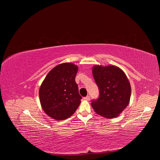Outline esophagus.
<instances>
[{
  "label": "esophagus",
  "instance_id": "1",
  "mask_svg": "<svg viewBox=\"0 0 160 160\" xmlns=\"http://www.w3.org/2000/svg\"><path fill=\"white\" fill-rule=\"evenodd\" d=\"M90 99V98L89 96H87L83 98V99H84V100H86V101H89Z\"/></svg>",
  "mask_w": 160,
  "mask_h": 160
}]
</instances>
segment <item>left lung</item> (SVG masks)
<instances>
[{
    "label": "left lung",
    "mask_w": 160,
    "mask_h": 160,
    "mask_svg": "<svg viewBox=\"0 0 160 160\" xmlns=\"http://www.w3.org/2000/svg\"><path fill=\"white\" fill-rule=\"evenodd\" d=\"M92 74L99 90V98L91 102L98 115L108 119L117 117L129 104L131 87L125 73L115 66L96 65Z\"/></svg>",
    "instance_id": "8db88e82"
}]
</instances>
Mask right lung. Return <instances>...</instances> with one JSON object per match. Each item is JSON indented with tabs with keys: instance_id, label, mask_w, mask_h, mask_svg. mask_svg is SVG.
Returning a JSON list of instances; mask_svg holds the SVG:
<instances>
[{
	"instance_id": "1",
	"label": "right lung",
	"mask_w": 160,
	"mask_h": 160,
	"mask_svg": "<svg viewBox=\"0 0 160 160\" xmlns=\"http://www.w3.org/2000/svg\"><path fill=\"white\" fill-rule=\"evenodd\" d=\"M78 66L72 62L60 64L45 77L39 89L41 106L47 115L56 120L71 117L82 99L75 77Z\"/></svg>"
}]
</instances>
